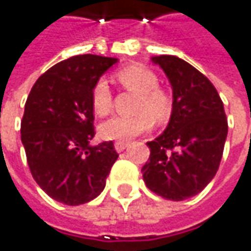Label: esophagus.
<instances>
[{
    "mask_svg": "<svg viewBox=\"0 0 251 251\" xmlns=\"http://www.w3.org/2000/svg\"><path fill=\"white\" fill-rule=\"evenodd\" d=\"M129 146V143L127 142H115V144H114V147H115V150H117L118 152H121V151H124L125 150L126 147Z\"/></svg>",
    "mask_w": 251,
    "mask_h": 251,
    "instance_id": "esophagus-1",
    "label": "esophagus"
}]
</instances>
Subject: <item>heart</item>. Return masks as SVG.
<instances>
[{
	"mask_svg": "<svg viewBox=\"0 0 251 251\" xmlns=\"http://www.w3.org/2000/svg\"><path fill=\"white\" fill-rule=\"evenodd\" d=\"M117 80L126 90L139 94L133 117H112L100 126V134L107 140H130L147 132L152 126V119L157 124L167 122L172 114L174 101L168 91L158 87L157 75L143 65H130L119 69L115 74ZM93 111L104 117L112 109V91L108 83L100 79L91 91Z\"/></svg>",
	"mask_w": 251,
	"mask_h": 251,
	"instance_id": "heart-1",
	"label": "heart"
}]
</instances>
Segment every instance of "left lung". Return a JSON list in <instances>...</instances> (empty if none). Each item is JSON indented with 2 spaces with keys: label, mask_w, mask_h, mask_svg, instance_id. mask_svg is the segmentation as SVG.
I'll list each match as a JSON object with an SVG mask.
<instances>
[{
  "label": "left lung",
  "mask_w": 251,
  "mask_h": 251,
  "mask_svg": "<svg viewBox=\"0 0 251 251\" xmlns=\"http://www.w3.org/2000/svg\"><path fill=\"white\" fill-rule=\"evenodd\" d=\"M172 86L168 126L147 143L150 158L142 168L146 186L167 200L200 193L215 176L228 134L224 104L212 83L175 55L152 56Z\"/></svg>",
  "instance_id": "left-lung-1"
}]
</instances>
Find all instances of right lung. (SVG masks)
<instances>
[{
	"label": "right lung",
	"mask_w": 251,
	"mask_h": 251,
	"mask_svg": "<svg viewBox=\"0 0 251 251\" xmlns=\"http://www.w3.org/2000/svg\"><path fill=\"white\" fill-rule=\"evenodd\" d=\"M117 58L71 56L43 74L25 104L21 134L37 185L66 205L89 203L104 190L118 158L114 143L91 146V91Z\"/></svg>",
	"instance_id": "obj_1"
}]
</instances>
